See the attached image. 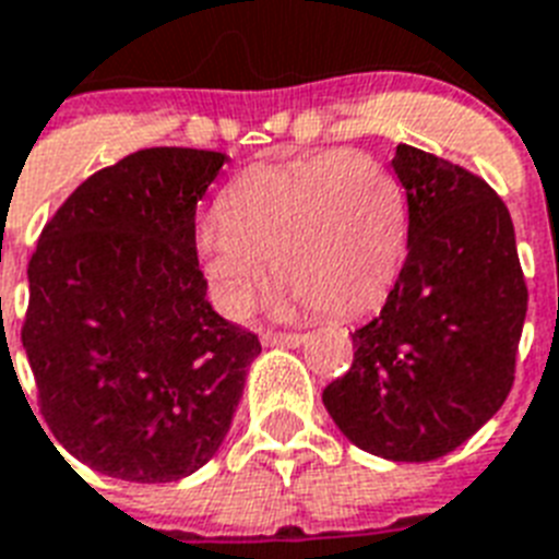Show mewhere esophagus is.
I'll return each instance as SVG.
<instances>
[{
  "label": "esophagus",
  "mask_w": 559,
  "mask_h": 559,
  "mask_svg": "<svg viewBox=\"0 0 559 559\" xmlns=\"http://www.w3.org/2000/svg\"><path fill=\"white\" fill-rule=\"evenodd\" d=\"M307 337L298 335V332H264L261 335V344L264 346H301Z\"/></svg>",
  "instance_id": "1"
}]
</instances>
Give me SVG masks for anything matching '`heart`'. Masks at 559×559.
I'll list each match as a JSON object with an SVG mask.
<instances>
[{
  "mask_svg": "<svg viewBox=\"0 0 559 559\" xmlns=\"http://www.w3.org/2000/svg\"><path fill=\"white\" fill-rule=\"evenodd\" d=\"M406 199L378 158L323 150L287 164L252 167L204 218L195 250L227 316H241L264 281L266 261L287 304L332 318L367 312L401 266Z\"/></svg>",
  "mask_w": 559,
  "mask_h": 559,
  "instance_id": "b5f03b06",
  "label": "heart"
}]
</instances>
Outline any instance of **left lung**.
Listing matches in <instances>:
<instances>
[{"label":"left lung","instance_id":"obj_1","mask_svg":"<svg viewBox=\"0 0 559 559\" xmlns=\"http://www.w3.org/2000/svg\"><path fill=\"white\" fill-rule=\"evenodd\" d=\"M409 252L323 406L358 449L426 463L466 443L514 383L528 289L503 199L461 164L397 144Z\"/></svg>","mask_w":559,"mask_h":559}]
</instances>
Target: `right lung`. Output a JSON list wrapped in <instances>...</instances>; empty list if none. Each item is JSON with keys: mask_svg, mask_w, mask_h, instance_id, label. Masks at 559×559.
Masks as SVG:
<instances>
[{"mask_svg": "<svg viewBox=\"0 0 559 559\" xmlns=\"http://www.w3.org/2000/svg\"><path fill=\"white\" fill-rule=\"evenodd\" d=\"M224 162L192 147L130 153L70 192L27 264L22 346L41 417L107 477L170 483L204 466L261 352L210 307L199 270L195 207Z\"/></svg>", "mask_w": 559, "mask_h": 559, "instance_id": "right-lung-1", "label": "right lung"}]
</instances>
